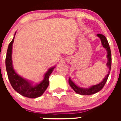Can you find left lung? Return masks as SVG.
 Listing matches in <instances>:
<instances>
[{
    "label": "left lung",
    "mask_w": 121,
    "mask_h": 121,
    "mask_svg": "<svg viewBox=\"0 0 121 121\" xmlns=\"http://www.w3.org/2000/svg\"><path fill=\"white\" fill-rule=\"evenodd\" d=\"M97 36L101 39V43H102V46L104 47L106 49L107 52V59H108V61H107V65L108 68H109V71H108V74H107V76H105V77L104 78L103 81H101L100 83L97 85H92V86H90V88H81L80 86H78L77 85H76L71 80L70 78H69V80H68V82H69V85L71 86V87L74 90V91H75L76 93L80 95H92L94 94H95L97 92H99L100 90H101L102 89V88L104 87V86L106 82H107V80H108V76L109 75V73H110L111 71V61H112V58H111V49L110 47H109V44H108V40L106 39V37L104 36L103 35H101V34H98Z\"/></svg>",
    "instance_id": "obj_1"
}]
</instances>
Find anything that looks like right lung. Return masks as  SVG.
<instances>
[{
	"label": "right lung",
	"instance_id": "obj_1",
	"mask_svg": "<svg viewBox=\"0 0 121 121\" xmlns=\"http://www.w3.org/2000/svg\"><path fill=\"white\" fill-rule=\"evenodd\" d=\"M16 33L14 34V36ZM14 36L12 41L9 44L6 57V68L9 80L13 88L20 95L27 98H37L42 95L43 94L48 87L49 85L48 78L56 67H53L49 68L47 73L44 74L43 80L39 84H36L35 85H33L31 82L18 75L13 69L12 64V46L14 41Z\"/></svg>",
	"mask_w": 121,
	"mask_h": 121
}]
</instances>
